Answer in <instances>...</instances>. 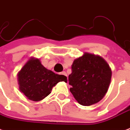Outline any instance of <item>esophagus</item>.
<instances>
[{
    "instance_id": "1",
    "label": "esophagus",
    "mask_w": 130,
    "mask_h": 130,
    "mask_svg": "<svg viewBox=\"0 0 130 130\" xmlns=\"http://www.w3.org/2000/svg\"><path fill=\"white\" fill-rule=\"evenodd\" d=\"M61 74L64 75V76H67V74H66L65 72H61Z\"/></svg>"
}]
</instances>
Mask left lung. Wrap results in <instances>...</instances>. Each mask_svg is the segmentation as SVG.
<instances>
[{
	"label": "left lung",
	"instance_id": "left-lung-1",
	"mask_svg": "<svg viewBox=\"0 0 130 130\" xmlns=\"http://www.w3.org/2000/svg\"><path fill=\"white\" fill-rule=\"evenodd\" d=\"M111 70L102 57L89 53L75 59L69 75L70 92L79 104L89 106L105 96L109 88Z\"/></svg>",
	"mask_w": 130,
	"mask_h": 130
}]
</instances>
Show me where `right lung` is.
I'll use <instances>...</instances> for the list:
<instances>
[{
    "instance_id": "obj_1",
    "label": "right lung",
    "mask_w": 130,
    "mask_h": 130,
    "mask_svg": "<svg viewBox=\"0 0 130 130\" xmlns=\"http://www.w3.org/2000/svg\"><path fill=\"white\" fill-rule=\"evenodd\" d=\"M17 76L20 91L33 101H40L47 96L58 82L68 81L65 76L46 69L35 58H31Z\"/></svg>"
}]
</instances>
